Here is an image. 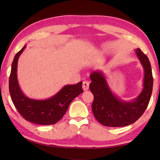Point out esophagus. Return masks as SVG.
Wrapping results in <instances>:
<instances>
[{"mask_svg":"<svg viewBox=\"0 0 160 160\" xmlns=\"http://www.w3.org/2000/svg\"><path fill=\"white\" fill-rule=\"evenodd\" d=\"M89 88V82L87 81H84L82 84V89L84 91H87Z\"/></svg>","mask_w":160,"mask_h":160,"instance_id":"obj_1","label":"esophagus"}]
</instances>
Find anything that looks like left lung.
<instances>
[{"instance_id":"8db88e82","label":"left lung","mask_w":160,"mask_h":160,"mask_svg":"<svg viewBox=\"0 0 160 160\" xmlns=\"http://www.w3.org/2000/svg\"><path fill=\"white\" fill-rule=\"evenodd\" d=\"M135 53L143 66L144 77L143 90L133 101H122L115 96L101 71H95L90 75L92 82L89 89L94 96L93 113L96 120L106 127H120L132 124L142 116L148 107L153 84L151 63L140 49L135 50Z\"/></svg>"}]
</instances>
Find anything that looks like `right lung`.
Listing matches in <instances>:
<instances>
[{
	"mask_svg": "<svg viewBox=\"0 0 160 160\" xmlns=\"http://www.w3.org/2000/svg\"><path fill=\"white\" fill-rule=\"evenodd\" d=\"M25 47L26 45L16 54L12 62L9 80L12 100L18 113L26 120L40 125L54 124L64 116L74 98L83 92L82 82L64 86L55 96L47 100H33L25 96L20 90L17 78L18 60Z\"/></svg>",
	"mask_w": 160,
	"mask_h": 160,
	"instance_id": "1",
	"label": "right lung"
}]
</instances>
